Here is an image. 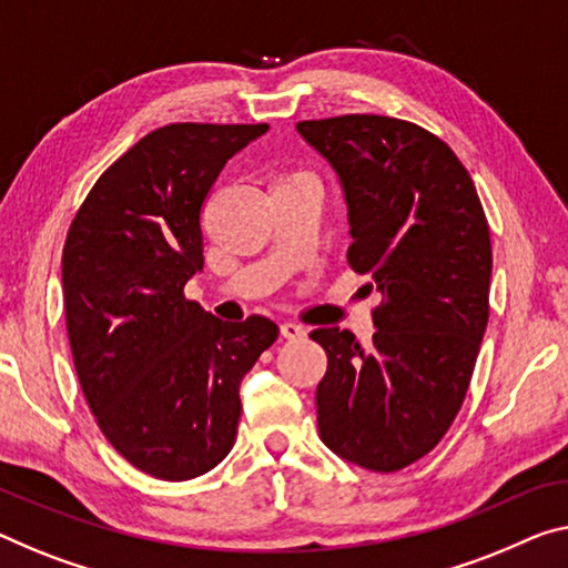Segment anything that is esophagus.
<instances>
[{
  "instance_id": "esophagus-1",
  "label": "esophagus",
  "mask_w": 568,
  "mask_h": 568,
  "mask_svg": "<svg viewBox=\"0 0 568 568\" xmlns=\"http://www.w3.org/2000/svg\"><path fill=\"white\" fill-rule=\"evenodd\" d=\"M304 335H307V327L304 325H296V322H284L282 325V337L286 339H300Z\"/></svg>"
}]
</instances>
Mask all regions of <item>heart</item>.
I'll return each instance as SVG.
<instances>
[{
    "label": "heart",
    "mask_w": 568,
    "mask_h": 568,
    "mask_svg": "<svg viewBox=\"0 0 568 568\" xmlns=\"http://www.w3.org/2000/svg\"><path fill=\"white\" fill-rule=\"evenodd\" d=\"M300 180H312L307 172H292V174H286V178H282L278 182H300Z\"/></svg>",
    "instance_id": "b5f03b06"
}]
</instances>
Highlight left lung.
I'll return each instance as SVG.
<instances>
[{"instance_id":"left-lung-1","label":"left lung","mask_w":568,"mask_h":568,"mask_svg":"<svg viewBox=\"0 0 568 568\" xmlns=\"http://www.w3.org/2000/svg\"><path fill=\"white\" fill-rule=\"evenodd\" d=\"M337 172L353 272L381 294L368 347L312 329L327 353L317 386L320 439L353 465L396 473L455 422L490 314L493 246L475 182L426 129L375 113L300 121Z\"/></svg>"}]
</instances>
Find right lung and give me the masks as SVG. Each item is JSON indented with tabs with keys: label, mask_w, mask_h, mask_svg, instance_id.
Wrapping results in <instances>:
<instances>
[{
	"label": "right lung",
	"mask_w": 568,
	"mask_h": 568,
	"mask_svg": "<svg viewBox=\"0 0 568 568\" xmlns=\"http://www.w3.org/2000/svg\"><path fill=\"white\" fill-rule=\"evenodd\" d=\"M266 124H168L95 180L63 248L65 325L99 429L136 469L182 483L229 455L239 388L278 327L223 322L187 300L203 268L200 211Z\"/></svg>",
	"instance_id": "right-lung-1"
}]
</instances>
